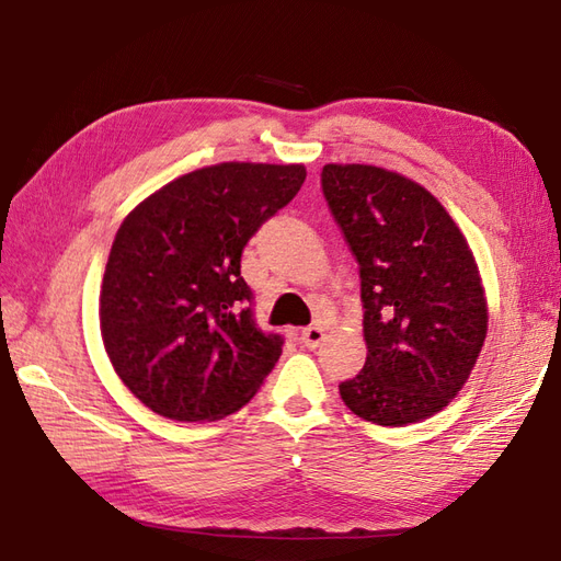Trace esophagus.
Here are the masks:
<instances>
[{"label":"esophagus","mask_w":561,"mask_h":561,"mask_svg":"<svg viewBox=\"0 0 561 561\" xmlns=\"http://www.w3.org/2000/svg\"><path fill=\"white\" fill-rule=\"evenodd\" d=\"M322 340H324V330L320 328V324H310V328H306V330L301 332V344H304L306 348L320 346Z\"/></svg>","instance_id":"esophagus-1"}]
</instances>
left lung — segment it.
Segmentation results:
<instances>
[{
  "label": "left lung",
  "instance_id": "8db88e82",
  "mask_svg": "<svg viewBox=\"0 0 561 561\" xmlns=\"http://www.w3.org/2000/svg\"><path fill=\"white\" fill-rule=\"evenodd\" d=\"M320 184L358 260L366 308V366L340 394L377 425L430 419L459 394L488 334L473 253L435 195L407 176L324 164Z\"/></svg>",
  "mask_w": 561,
  "mask_h": 561
}]
</instances>
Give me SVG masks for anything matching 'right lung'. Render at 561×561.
<instances>
[{"instance_id":"1","label":"right lung","mask_w":561,"mask_h":561,"mask_svg":"<svg viewBox=\"0 0 561 561\" xmlns=\"http://www.w3.org/2000/svg\"><path fill=\"white\" fill-rule=\"evenodd\" d=\"M304 181L301 164L221 162L174 179L124 219L100 330L116 375L150 411L219 421L275 368L284 336L257 328L241 255Z\"/></svg>"}]
</instances>
